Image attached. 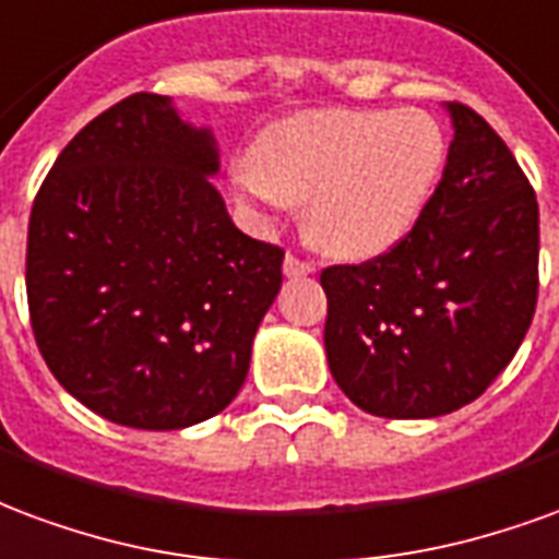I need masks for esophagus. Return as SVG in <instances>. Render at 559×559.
I'll use <instances>...</instances> for the list:
<instances>
[{
  "label": "esophagus",
  "instance_id": "obj_1",
  "mask_svg": "<svg viewBox=\"0 0 559 559\" xmlns=\"http://www.w3.org/2000/svg\"><path fill=\"white\" fill-rule=\"evenodd\" d=\"M283 271L285 276H307L316 271V264L307 262V259H300V255H295V252H288L283 262Z\"/></svg>",
  "mask_w": 559,
  "mask_h": 559
}]
</instances>
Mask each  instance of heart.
Returning <instances> with one entry per match:
<instances>
[{"instance_id":"b5f03b06","label":"heart","mask_w":559,"mask_h":559,"mask_svg":"<svg viewBox=\"0 0 559 559\" xmlns=\"http://www.w3.org/2000/svg\"><path fill=\"white\" fill-rule=\"evenodd\" d=\"M443 154L441 124L423 109H324L264 130L235 187L262 205H307L316 243L369 259L417 223Z\"/></svg>"}]
</instances>
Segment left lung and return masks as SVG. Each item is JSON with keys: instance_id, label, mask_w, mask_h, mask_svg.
Here are the masks:
<instances>
[{"instance_id": "8db88e82", "label": "left lung", "mask_w": 559, "mask_h": 559, "mask_svg": "<svg viewBox=\"0 0 559 559\" xmlns=\"http://www.w3.org/2000/svg\"><path fill=\"white\" fill-rule=\"evenodd\" d=\"M435 193L408 235L321 271L330 372L366 414L441 417L515 357L539 295V205L507 142L467 104Z\"/></svg>"}]
</instances>
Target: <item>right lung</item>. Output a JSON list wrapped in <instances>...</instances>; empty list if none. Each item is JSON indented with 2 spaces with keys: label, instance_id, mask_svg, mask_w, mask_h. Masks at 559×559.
<instances>
[{
  "label": "right lung",
  "instance_id": "1",
  "mask_svg": "<svg viewBox=\"0 0 559 559\" xmlns=\"http://www.w3.org/2000/svg\"><path fill=\"white\" fill-rule=\"evenodd\" d=\"M207 130L136 92L44 178L26 240L32 333L56 381L130 429L169 431L238 396L283 285V247L231 223Z\"/></svg>",
  "mask_w": 559,
  "mask_h": 559
}]
</instances>
